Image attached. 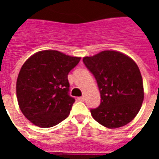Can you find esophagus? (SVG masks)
<instances>
[{
    "label": "esophagus",
    "instance_id": "obj_1",
    "mask_svg": "<svg viewBox=\"0 0 159 159\" xmlns=\"http://www.w3.org/2000/svg\"><path fill=\"white\" fill-rule=\"evenodd\" d=\"M77 100H80V101H84V100H85V97L84 96L78 97V98H77Z\"/></svg>",
    "mask_w": 159,
    "mask_h": 159
}]
</instances>
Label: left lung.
<instances>
[{
	"label": "left lung",
	"mask_w": 159,
	"mask_h": 159,
	"mask_svg": "<svg viewBox=\"0 0 159 159\" xmlns=\"http://www.w3.org/2000/svg\"><path fill=\"white\" fill-rule=\"evenodd\" d=\"M97 81L101 101L91 109L93 119L109 129L131 122L144 100L143 81L136 63L122 52L106 50L83 59Z\"/></svg>",
	"instance_id": "1"
}]
</instances>
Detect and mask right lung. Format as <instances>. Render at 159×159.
Here are the masks:
<instances>
[{"label": "right lung", "mask_w": 159, "mask_h": 159, "mask_svg": "<svg viewBox=\"0 0 159 159\" xmlns=\"http://www.w3.org/2000/svg\"><path fill=\"white\" fill-rule=\"evenodd\" d=\"M80 57L56 50L36 52L24 63L16 83L19 106L41 128L55 126L69 116L75 99L69 95L68 74Z\"/></svg>", "instance_id": "right-lung-1"}]
</instances>
